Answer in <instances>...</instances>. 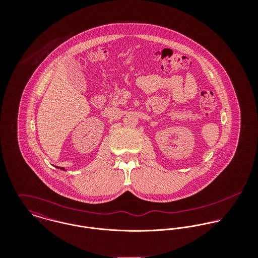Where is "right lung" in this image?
I'll use <instances>...</instances> for the list:
<instances>
[{
	"mask_svg": "<svg viewBox=\"0 0 258 258\" xmlns=\"http://www.w3.org/2000/svg\"><path fill=\"white\" fill-rule=\"evenodd\" d=\"M57 168L59 169V167H57ZM60 169H61V170H63V171H66V170H64V168H60Z\"/></svg>",
	"mask_w": 258,
	"mask_h": 258,
	"instance_id": "add662e5",
	"label": "right lung"
}]
</instances>
